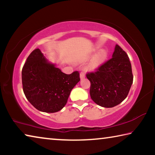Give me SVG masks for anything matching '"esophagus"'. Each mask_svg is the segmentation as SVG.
Returning <instances> with one entry per match:
<instances>
[{"label":"esophagus","mask_w":155,"mask_h":155,"mask_svg":"<svg viewBox=\"0 0 155 155\" xmlns=\"http://www.w3.org/2000/svg\"><path fill=\"white\" fill-rule=\"evenodd\" d=\"M85 77V72H81V73H80V78H81V79H83Z\"/></svg>","instance_id":"esophagus-1"}]
</instances>
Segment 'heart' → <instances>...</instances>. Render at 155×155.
I'll return each mask as SVG.
<instances>
[{"label": "heart", "instance_id": "1", "mask_svg": "<svg viewBox=\"0 0 155 155\" xmlns=\"http://www.w3.org/2000/svg\"><path fill=\"white\" fill-rule=\"evenodd\" d=\"M107 56V52L105 50H102V51H100L94 57L92 61L89 65V68L90 70H96L98 68L100 65L101 64V63L103 62L104 59L106 58Z\"/></svg>", "mask_w": 155, "mask_h": 155}]
</instances>
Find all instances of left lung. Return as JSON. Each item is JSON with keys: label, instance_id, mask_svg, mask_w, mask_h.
<instances>
[{"label": "left lung", "instance_id": "8db88e82", "mask_svg": "<svg viewBox=\"0 0 155 155\" xmlns=\"http://www.w3.org/2000/svg\"><path fill=\"white\" fill-rule=\"evenodd\" d=\"M86 77L91 83V98L106 108L116 106L127 98L133 81L129 58L117 44L112 58Z\"/></svg>", "mask_w": 155, "mask_h": 155}]
</instances>
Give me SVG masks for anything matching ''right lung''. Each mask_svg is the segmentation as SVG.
I'll return each mask as SVG.
<instances>
[{"label": "right lung", "mask_w": 155, "mask_h": 155, "mask_svg": "<svg viewBox=\"0 0 155 155\" xmlns=\"http://www.w3.org/2000/svg\"><path fill=\"white\" fill-rule=\"evenodd\" d=\"M39 48L28 57L22 70L23 91L28 102L39 111L55 113L66 104L74 86L80 81L77 71L62 72Z\"/></svg>", "instance_id": "1"}]
</instances>
